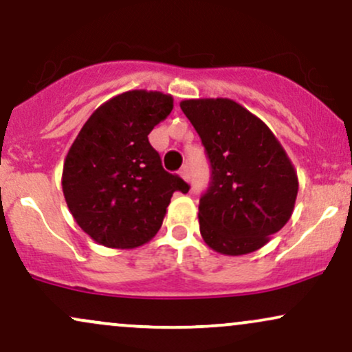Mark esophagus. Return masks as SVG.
<instances>
[{
	"mask_svg": "<svg viewBox=\"0 0 352 352\" xmlns=\"http://www.w3.org/2000/svg\"><path fill=\"white\" fill-rule=\"evenodd\" d=\"M180 175L184 177L185 182H190L192 180V172H190V167L188 165H184V167L180 168Z\"/></svg>",
	"mask_w": 352,
	"mask_h": 352,
	"instance_id": "esophagus-1",
	"label": "esophagus"
}]
</instances>
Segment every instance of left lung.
<instances>
[{"label": "left lung", "instance_id": "obj_1", "mask_svg": "<svg viewBox=\"0 0 352 352\" xmlns=\"http://www.w3.org/2000/svg\"><path fill=\"white\" fill-rule=\"evenodd\" d=\"M180 108L211 167L198 206L203 241L226 256L257 251L294 211L298 179L289 155L272 131L236 101L185 100Z\"/></svg>", "mask_w": 352, "mask_h": 352}]
</instances>
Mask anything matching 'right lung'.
I'll use <instances>...</instances> for the list:
<instances>
[{
    "label": "right lung",
    "mask_w": 352,
    "mask_h": 352,
    "mask_svg": "<svg viewBox=\"0 0 352 352\" xmlns=\"http://www.w3.org/2000/svg\"><path fill=\"white\" fill-rule=\"evenodd\" d=\"M172 108V96L160 91L121 93L88 118L72 144L63 162V197L78 226L98 244H146L162 226L173 192L190 190L164 170L147 139Z\"/></svg>",
    "instance_id": "right-lung-1"
}]
</instances>
